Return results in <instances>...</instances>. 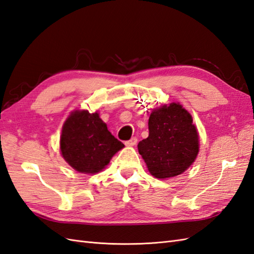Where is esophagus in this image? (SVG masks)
<instances>
[{
  "mask_svg": "<svg viewBox=\"0 0 254 254\" xmlns=\"http://www.w3.org/2000/svg\"><path fill=\"white\" fill-rule=\"evenodd\" d=\"M136 143H137V138L136 137H132L129 140L126 141V145L127 146H134V145H136Z\"/></svg>",
  "mask_w": 254,
  "mask_h": 254,
  "instance_id": "obj_1",
  "label": "esophagus"
}]
</instances>
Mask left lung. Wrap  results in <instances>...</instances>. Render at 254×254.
Instances as JSON below:
<instances>
[{
    "label": "left lung",
    "mask_w": 254,
    "mask_h": 254,
    "mask_svg": "<svg viewBox=\"0 0 254 254\" xmlns=\"http://www.w3.org/2000/svg\"><path fill=\"white\" fill-rule=\"evenodd\" d=\"M149 135L137 148L156 179L178 176L190 168L199 152V135L192 118L179 103L151 111Z\"/></svg>",
    "instance_id": "8db88e82"
}]
</instances>
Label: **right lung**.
<instances>
[{
    "label": "right lung",
    "mask_w": 254,
    "mask_h": 254,
    "mask_svg": "<svg viewBox=\"0 0 254 254\" xmlns=\"http://www.w3.org/2000/svg\"><path fill=\"white\" fill-rule=\"evenodd\" d=\"M123 147L125 145L108 131L97 113L74 110L63 126L62 156L78 172L98 173Z\"/></svg>",
    "instance_id": "obj_1"
}]
</instances>
